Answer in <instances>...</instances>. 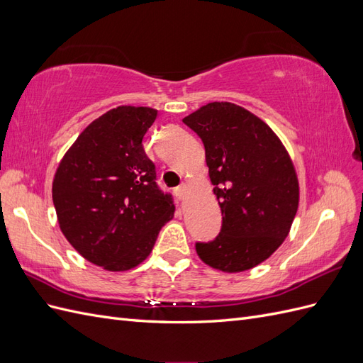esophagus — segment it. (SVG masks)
Returning <instances> with one entry per match:
<instances>
[{
	"label": "esophagus",
	"instance_id": "esophagus-1",
	"mask_svg": "<svg viewBox=\"0 0 363 363\" xmlns=\"http://www.w3.org/2000/svg\"><path fill=\"white\" fill-rule=\"evenodd\" d=\"M186 191H188V186H186V183H182L179 188H175V194H177L179 199H184Z\"/></svg>",
	"mask_w": 363,
	"mask_h": 363
}]
</instances>
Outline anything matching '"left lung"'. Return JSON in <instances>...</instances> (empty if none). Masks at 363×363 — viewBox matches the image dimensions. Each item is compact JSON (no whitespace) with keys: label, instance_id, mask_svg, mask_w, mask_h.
Wrapping results in <instances>:
<instances>
[{"label":"left lung","instance_id":"1","mask_svg":"<svg viewBox=\"0 0 363 363\" xmlns=\"http://www.w3.org/2000/svg\"><path fill=\"white\" fill-rule=\"evenodd\" d=\"M183 123L203 140L223 212L221 232L212 242L195 244L196 255L224 272L257 267L283 244L298 211L289 152L267 123L233 103H208Z\"/></svg>","mask_w":363,"mask_h":363}]
</instances>
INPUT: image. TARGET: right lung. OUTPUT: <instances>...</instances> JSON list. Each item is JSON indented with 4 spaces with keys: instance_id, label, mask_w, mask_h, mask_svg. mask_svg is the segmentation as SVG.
<instances>
[{
    "instance_id": "obj_1",
    "label": "right lung",
    "mask_w": 363,
    "mask_h": 363,
    "mask_svg": "<svg viewBox=\"0 0 363 363\" xmlns=\"http://www.w3.org/2000/svg\"><path fill=\"white\" fill-rule=\"evenodd\" d=\"M156 108L118 106L87 125L65 152L52 203L68 242L96 267L127 271L144 262L174 216L169 194L142 147Z\"/></svg>"
}]
</instances>
